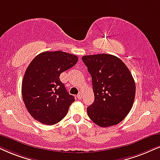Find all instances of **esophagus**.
I'll return each instance as SVG.
<instances>
[{"mask_svg": "<svg viewBox=\"0 0 160 160\" xmlns=\"http://www.w3.org/2000/svg\"><path fill=\"white\" fill-rule=\"evenodd\" d=\"M77 97H78V100H81V99L82 98V94H81V93H79Z\"/></svg>", "mask_w": 160, "mask_h": 160, "instance_id": "obj_1", "label": "esophagus"}]
</instances>
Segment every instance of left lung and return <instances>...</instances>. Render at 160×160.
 <instances>
[{
    "mask_svg": "<svg viewBox=\"0 0 160 160\" xmlns=\"http://www.w3.org/2000/svg\"><path fill=\"white\" fill-rule=\"evenodd\" d=\"M92 76L94 102L87 108L89 118L99 126L120 123L134 103L136 85L130 71L117 57L99 54L82 57Z\"/></svg>",
    "mask_w": 160,
    "mask_h": 160,
    "instance_id": "left-lung-1",
    "label": "left lung"
}]
</instances>
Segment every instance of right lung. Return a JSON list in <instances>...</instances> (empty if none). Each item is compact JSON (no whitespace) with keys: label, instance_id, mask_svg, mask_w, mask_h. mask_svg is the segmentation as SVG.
<instances>
[{"label":"right lung","instance_id":"obj_1","mask_svg":"<svg viewBox=\"0 0 160 160\" xmlns=\"http://www.w3.org/2000/svg\"><path fill=\"white\" fill-rule=\"evenodd\" d=\"M78 60L74 54L55 51L42 52L30 62L22 82V97L35 120L52 125L66 117L75 99L66 91L60 75Z\"/></svg>","mask_w":160,"mask_h":160}]
</instances>
